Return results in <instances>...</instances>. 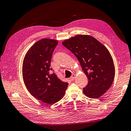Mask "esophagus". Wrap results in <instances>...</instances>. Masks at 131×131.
<instances>
[{"instance_id": "34e87169", "label": "esophagus", "mask_w": 131, "mask_h": 131, "mask_svg": "<svg viewBox=\"0 0 131 131\" xmlns=\"http://www.w3.org/2000/svg\"><path fill=\"white\" fill-rule=\"evenodd\" d=\"M75 75L74 74H72V76H71V77H70V78H69V80H70L71 81H73V80H74V78H75Z\"/></svg>"}]
</instances>
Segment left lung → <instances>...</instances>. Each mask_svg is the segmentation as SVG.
Returning a JSON list of instances; mask_svg holds the SVG:
<instances>
[{
    "mask_svg": "<svg viewBox=\"0 0 131 131\" xmlns=\"http://www.w3.org/2000/svg\"><path fill=\"white\" fill-rule=\"evenodd\" d=\"M62 44L77 57L88 78V84L83 88L86 96L99 98L110 89L115 67L109 51L102 43L92 36L78 35Z\"/></svg>",
    "mask_w": 131,
    "mask_h": 131,
    "instance_id": "1",
    "label": "left lung"
}]
</instances>
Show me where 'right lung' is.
I'll return each mask as SVG.
<instances>
[{"label":"right lung","instance_id":"obj_1","mask_svg":"<svg viewBox=\"0 0 131 131\" xmlns=\"http://www.w3.org/2000/svg\"><path fill=\"white\" fill-rule=\"evenodd\" d=\"M58 41L42 39L34 44L26 53L23 64L24 83L30 94L38 100L53 104L62 99L68 86L57 75L51 73L50 63Z\"/></svg>","mask_w":131,"mask_h":131}]
</instances>
